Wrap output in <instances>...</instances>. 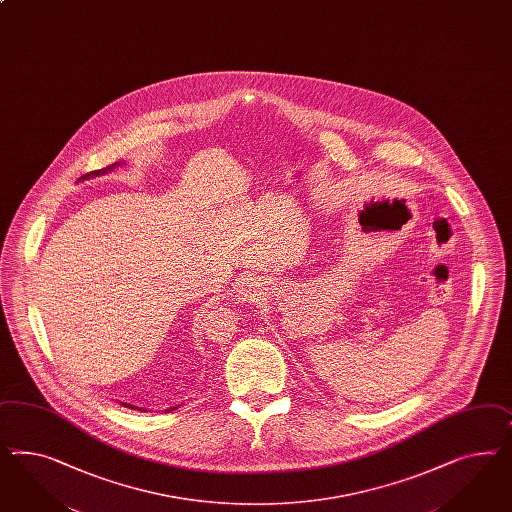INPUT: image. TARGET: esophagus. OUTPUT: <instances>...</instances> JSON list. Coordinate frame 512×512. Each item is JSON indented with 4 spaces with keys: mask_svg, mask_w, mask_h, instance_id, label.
Returning a JSON list of instances; mask_svg holds the SVG:
<instances>
[{
    "mask_svg": "<svg viewBox=\"0 0 512 512\" xmlns=\"http://www.w3.org/2000/svg\"><path fill=\"white\" fill-rule=\"evenodd\" d=\"M256 290H258V284H256V278L245 277L241 278L237 282V292L241 293L245 299L252 301L256 297Z\"/></svg>",
    "mask_w": 512,
    "mask_h": 512,
    "instance_id": "1",
    "label": "esophagus"
}]
</instances>
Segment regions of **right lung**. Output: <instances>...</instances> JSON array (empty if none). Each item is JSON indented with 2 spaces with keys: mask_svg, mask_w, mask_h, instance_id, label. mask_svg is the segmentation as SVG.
Listing matches in <instances>:
<instances>
[{
  "mask_svg": "<svg viewBox=\"0 0 512 512\" xmlns=\"http://www.w3.org/2000/svg\"><path fill=\"white\" fill-rule=\"evenodd\" d=\"M116 166H119V162H114V164H110V166H106V168H101V170H93V172H89V174H86V176L80 177V181H82V179H89V177L103 176V174H106V172L114 170ZM123 406H127V408L131 409H140V411H146L144 408H136V406H131V404H123ZM172 409H168V411H172Z\"/></svg>",
  "mask_w": 512,
  "mask_h": 512,
  "instance_id": "obj_1",
  "label": "right lung"
}]
</instances>
